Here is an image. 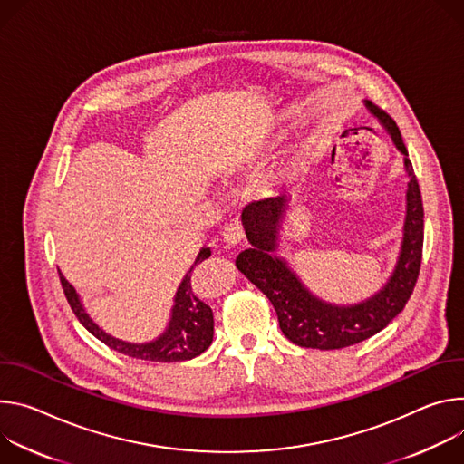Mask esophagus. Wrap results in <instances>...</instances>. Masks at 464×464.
Here are the masks:
<instances>
[{"label":"esophagus","instance_id":"34e87169","mask_svg":"<svg viewBox=\"0 0 464 464\" xmlns=\"http://www.w3.org/2000/svg\"><path fill=\"white\" fill-rule=\"evenodd\" d=\"M245 237V230L241 227L239 221H232L225 227L223 230V239L228 243V245H237L241 239Z\"/></svg>","mask_w":464,"mask_h":464}]
</instances>
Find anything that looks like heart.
Masks as SVG:
<instances>
[{
	"mask_svg": "<svg viewBox=\"0 0 464 464\" xmlns=\"http://www.w3.org/2000/svg\"><path fill=\"white\" fill-rule=\"evenodd\" d=\"M239 166H241V160H239V159H230V160L225 162L223 168H225L227 173H230V171H236Z\"/></svg>",
	"mask_w": 464,
	"mask_h": 464,
	"instance_id": "b5f03b06",
	"label": "heart"
}]
</instances>
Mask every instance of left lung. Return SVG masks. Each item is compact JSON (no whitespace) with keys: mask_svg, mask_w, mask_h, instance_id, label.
<instances>
[{"mask_svg":"<svg viewBox=\"0 0 464 464\" xmlns=\"http://www.w3.org/2000/svg\"><path fill=\"white\" fill-rule=\"evenodd\" d=\"M365 105L405 157L403 166L409 177L400 256L392 275L378 293L359 304L335 305L317 298L300 282L287 262L275 254L278 248V230L289 204L284 195L254 200L241 216L250 248L239 252L236 267L271 300L282 334L304 348L337 350L376 335L403 310L420 273L424 245L420 188L394 120L374 102L365 101Z\"/></svg>","mask_w":464,"mask_h":464,"instance_id":"left-lung-1","label":"left lung"}]
</instances>
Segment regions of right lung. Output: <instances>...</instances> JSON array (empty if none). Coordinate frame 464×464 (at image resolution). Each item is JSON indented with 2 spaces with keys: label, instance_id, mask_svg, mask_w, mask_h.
<instances>
[{
  "label": "right lung",
  "instance_id": "1",
  "mask_svg": "<svg viewBox=\"0 0 464 464\" xmlns=\"http://www.w3.org/2000/svg\"><path fill=\"white\" fill-rule=\"evenodd\" d=\"M210 246H202L197 254L195 264L189 267L186 276L182 278L177 295H175V305L171 310V319L166 328V332L149 343H127L121 339H116L102 332L86 314L84 305L73 289V285L64 278V275L59 271L61 284L64 289V295L68 298V304L73 310L79 323L101 343H105L112 350L136 357L145 359V362H159V363H175V362H188L200 355L206 348L212 344L214 339V314L212 307L206 304L197 289L191 285V273L197 264L210 258Z\"/></svg>",
  "mask_w": 464,
  "mask_h": 464
}]
</instances>
